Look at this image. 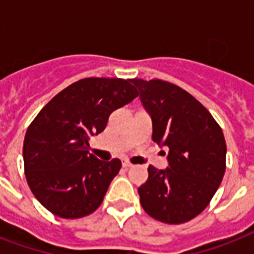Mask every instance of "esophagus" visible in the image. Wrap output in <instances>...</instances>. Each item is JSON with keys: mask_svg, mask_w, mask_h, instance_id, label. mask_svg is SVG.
Segmentation results:
<instances>
[{"mask_svg": "<svg viewBox=\"0 0 254 254\" xmlns=\"http://www.w3.org/2000/svg\"><path fill=\"white\" fill-rule=\"evenodd\" d=\"M123 166L125 167V169H129V167H131V166H133V165H131V163L129 162V161H124Z\"/></svg>", "mask_w": 254, "mask_h": 254, "instance_id": "34e87169", "label": "esophagus"}]
</instances>
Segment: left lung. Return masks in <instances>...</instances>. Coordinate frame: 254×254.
I'll list each match as a JSON object with an SVG mask.
<instances>
[{"label":"left lung","mask_w":254,"mask_h":254,"mask_svg":"<svg viewBox=\"0 0 254 254\" xmlns=\"http://www.w3.org/2000/svg\"><path fill=\"white\" fill-rule=\"evenodd\" d=\"M153 121V141L169 150L166 170L149 166L138 187L145 212L167 224L196 217L209 204L225 173L224 134L189 92L169 81L133 79Z\"/></svg>","instance_id":"8db88e82"}]
</instances>
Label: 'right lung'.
Segmentation results:
<instances>
[{"mask_svg": "<svg viewBox=\"0 0 254 254\" xmlns=\"http://www.w3.org/2000/svg\"><path fill=\"white\" fill-rule=\"evenodd\" d=\"M138 96L130 79L87 77L50 100L23 141L25 175L34 196L63 219H79L103 203L121 161L89 154L88 139L105 129L113 111Z\"/></svg>", "mask_w": 254, "mask_h": 254, "instance_id": "right-lung-1", "label": "right lung"}]
</instances>
